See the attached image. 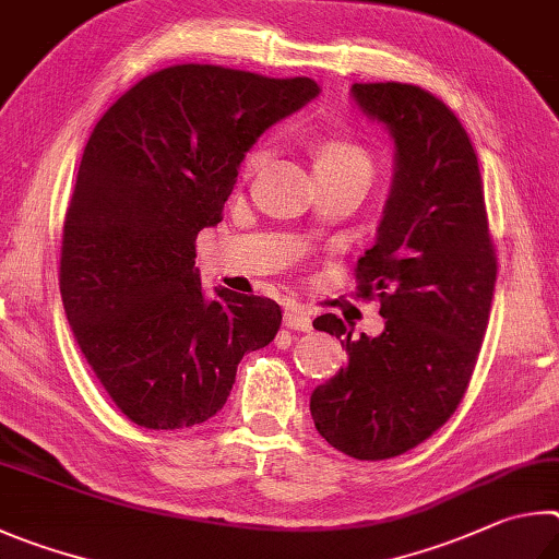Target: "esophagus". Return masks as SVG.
I'll return each mask as SVG.
<instances>
[{
  "mask_svg": "<svg viewBox=\"0 0 559 559\" xmlns=\"http://www.w3.org/2000/svg\"><path fill=\"white\" fill-rule=\"evenodd\" d=\"M285 326L292 331H311V317L307 314L305 307L297 305V301H287Z\"/></svg>",
  "mask_w": 559,
  "mask_h": 559,
  "instance_id": "esophagus-1",
  "label": "esophagus"
}]
</instances>
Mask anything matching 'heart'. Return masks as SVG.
<instances>
[{
	"mask_svg": "<svg viewBox=\"0 0 559 559\" xmlns=\"http://www.w3.org/2000/svg\"><path fill=\"white\" fill-rule=\"evenodd\" d=\"M264 159H267V150L264 146H254V150L245 154L242 176H252ZM314 169L317 174H348L370 181L376 164L373 154L368 152L366 144H360L354 136L336 134L319 142L314 152Z\"/></svg>",
	"mask_w": 559,
	"mask_h": 559,
	"instance_id": "b5f03b06",
	"label": "heart"
}]
</instances>
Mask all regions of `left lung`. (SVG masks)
<instances>
[{
    "mask_svg": "<svg viewBox=\"0 0 559 559\" xmlns=\"http://www.w3.org/2000/svg\"><path fill=\"white\" fill-rule=\"evenodd\" d=\"M350 95L395 142L378 240L356 264L358 297L380 299L385 329L354 341L336 314L314 319L344 338L348 364L311 393L309 409L331 447L380 462L423 444L462 403L491 314L496 252L456 115L407 83H354Z\"/></svg>",
    "mask_w": 559,
    "mask_h": 559,
    "instance_id": "1",
    "label": "left lung"
}]
</instances>
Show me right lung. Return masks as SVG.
<instances>
[{
	"mask_svg": "<svg viewBox=\"0 0 559 559\" xmlns=\"http://www.w3.org/2000/svg\"><path fill=\"white\" fill-rule=\"evenodd\" d=\"M319 95L311 78L186 63L142 78L85 144L61 245L68 324L134 425L183 429L277 336V301L201 292L195 238L223 218L245 152Z\"/></svg>",
	"mask_w": 559,
	"mask_h": 559,
	"instance_id": "right-lung-1",
	"label": "right lung"
}]
</instances>
